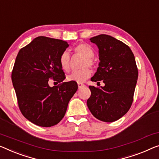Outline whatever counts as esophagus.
Segmentation results:
<instances>
[{
	"label": "esophagus",
	"instance_id": "obj_1",
	"mask_svg": "<svg viewBox=\"0 0 159 159\" xmlns=\"http://www.w3.org/2000/svg\"><path fill=\"white\" fill-rule=\"evenodd\" d=\"M85 85L84 84H81V83H78V86H79V89H80V88L84 87Z\"/></svg>",
	"mask_w": 159,
	"mask_h": 159
}]
</instances>
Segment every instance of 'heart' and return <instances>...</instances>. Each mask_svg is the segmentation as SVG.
<instances>
[{"mask_svg":"<svg viewBox=\"0 0 159 159\" xmlns=\"http://www.w3.org/2000/svg\"><path fill=\"white\" fill-rule=\"evenodd\" d=\"M75 53L84 57L80 67L82 68L75 70L67 76L68 81H75L77 83H84L89 79L92 75V71L87 66L94 69L96 68V63L93 60L94 51L91 46L86 43H79L74 48ZM59 64L64 72H69L70 69V56L68 51H64L59 58Z\"/></svg>","mask_w":159,"mask_h":159,"instance_id":"1","label":"heart"}]
</instances>
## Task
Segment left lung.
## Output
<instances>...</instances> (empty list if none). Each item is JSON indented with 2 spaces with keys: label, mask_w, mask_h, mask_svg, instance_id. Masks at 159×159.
<instances>
[{
  "label": "left lung",
  "mask_w": 159,
  "mask_h": 159,
  "mask_svg": "<svg viewBox=\"0 0 159 159\" xmlns=\"http://www.w3.org/2000/svg\"><path fill=\"white\" fill-rule=\"evenodd\" d=\"M99 49L100 63L91 81L105 84L103 87L89 86L91 95L87 106L94 117L104 122H113L131 108L138 79V68L131 48L111 35L91 38Z\"/></svg>",
  "instance_id": "1"
}]
</instances>
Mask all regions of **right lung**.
Here are the masks:
<instances>
[{
	"label": "right lung",
	"mask_w": 159,
	"mask_h": 159,
	"mask_svg": "<svg viewBox=\"0 0 159 159\" xmlns=\"http://www.w3.org/2000/svg\"><path fill=\"white\" fill-rule=\"evenodd\" d=\"M68 47L62 40L39 36L21 48L16 58L11 79L19 109L39 126L58 124L78 89L76 82H63L66 76L59 58ZM50 80L59 84L50 87Z\"/></svg>",
	"instance_id": "obj_1"
}]
</instances>
